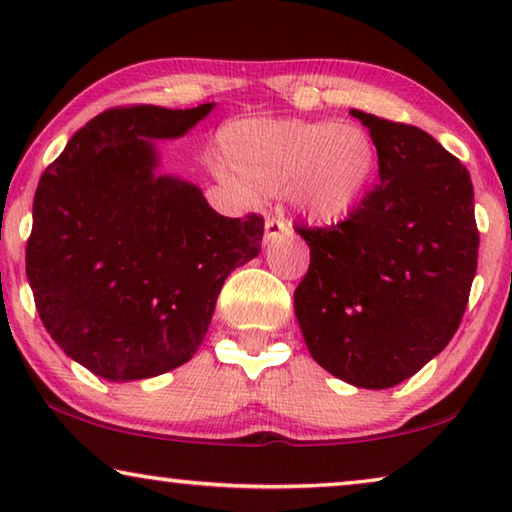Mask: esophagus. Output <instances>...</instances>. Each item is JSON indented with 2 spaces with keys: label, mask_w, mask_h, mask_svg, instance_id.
Masks as SVG:
<instances>
[{
  "label": "esophagus",
  "mask_w": 512,
  "mask_h": 512,
  "mask_svg": "<svg viewBox=\"0 0 512 512\" xmlns=\"http://www.w3.org/2000/svg\"><path fill=\"white\" fill-rule=\"evenodd\" d=\"M284 235H289V228H287V223H284V219L268 214L264 221V244H271L273 239H280Z\"/></svg>",
  "instance_id": "34e87169"
}]
</instances>
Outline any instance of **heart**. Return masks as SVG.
Here are the masks:
<instances>
[{
  "mask_svg": "<svg viewBox=\"0 0 512 512\" xmlns=\"http://www.w3.org/2000/svg\"><path fill=\"white\" fill-rule=\"evenodd\" d=\"M221 153L250 192H287L316 221L352 212L372 185L379 160L366 128L309 119L237 121L221 133ZM221 176L232 180L223 171Z\"/></svg>",
  "mask_w": 512,
  "mask_h": 512,
  "instance_id": "obj_1",
  "label": "heart"
}]
</instances>
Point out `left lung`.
Wrapping results in <instances>:
<instances>
[{"label": "left lung", "mask_w": 512, "mask_h": 512, "mask_svg": "<svg viewBox=\"0 0 512 512\" xmlns=\"http://www.w3.org/2000/svg\"><path fill=\"white\" fill-rule=\"evenodd\" d=\"M375 140L379 183L329 228L298 225L309 271L293 309L316 359L359 388H391L452 341L479 257L474 189L429 133L350 110Z\"/></svg>", "instance_id": "8db88e82"}]
</instances>
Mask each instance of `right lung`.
<instances>
[{"label":"right lung","instance_id":"right-lung-1","mask_svg":"<svg viewBox=\"0 0 512 512\" xmlns=\"http://www.w3.org/2000/svg\"><path fill=\"white\" fill-rule=\"evenodd\" d=\"M212 108H110L42 173L27 241L33 300L51 339L103 379L192 359L225 277L259 255L262 216L228 219L196 185L153 173L151 140L185 135Z\"/></svg>","mask_w":512,"mask_h":512}]
</instances>
